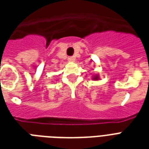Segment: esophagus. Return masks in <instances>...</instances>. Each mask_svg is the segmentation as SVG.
Listing matches in <instances>:
<instances>
[{
	"label": "esophagus",
	"instance_id": "34e87169",
	"mask_svg": "<svg viewBox=\"0 0 149 149\" xmlns=\"http://www.w3.org/2000/svg\"><path fill=\"white\" fill-rule=\"evenodd\" d=\"M68 59H69V61H70V62H74L75 61V58L73 57V56H70V57H69V58H68Z\"/></svg>",
	"mask_w": 149,
	"mask_h": 149
}]
</instances>
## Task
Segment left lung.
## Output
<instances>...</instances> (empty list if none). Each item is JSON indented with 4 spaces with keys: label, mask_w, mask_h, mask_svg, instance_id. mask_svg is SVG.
Segmentation results:
<instances>
[{
    "label": "left lung",
    "mask_w": 149,
    "mask_h": 149,
    "mask_svg": "<svg viewBox=\"0 0 149 149\" xmlns=\"http://www.w3.org/2000/svg\"><path fill=\"white\" fill-rule=\"evenodd\" d=\"M100 79V77L98 75H94L93 77V79H94V80H98V79Z\"/></svg>",
    "instance_id": "obj_1"
}]
</instances>
